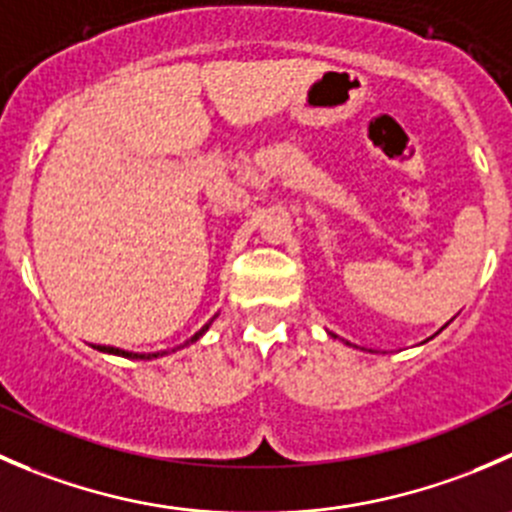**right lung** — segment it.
<instances>
[{
    "label": "right lung",
    "mask_w": 512,
    "mask_h": 512,
    "mask_svg": "<svg viewBox=\"0 0 512 512\" xmlns=\"http://www.w3.org/2000/svg\"><path fill=\"white\" fill-rule=\"evenodd\" d=\"M207 330V325L202 327L200 332H197L195 337H192V342L197 340V337L202 335V332ZM97 350H102V352H112V355H122V357H135V360H150V357H157V355H137V352H124V350H119V347H109V345H97Z\"/></svg>",
    "instance_id": "right-lung-1"
}]
</instances>
